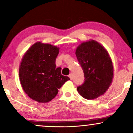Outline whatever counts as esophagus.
<instances>
[{
	"label": "esophagus",
	"mask_w": 133,
	"mask_h": 133,
	"mask_svg": "<svg viewBox=\"0 0 133 133\" xmlns=\"http://www.w3.org/2000/svg\"><path fill=\"white\" fill-rule=\"evenodd\" d=\"M69 78L72 80V74H70L69 76Z\"/></svg>",
	"instance_id": "34e87169"
}]
</instances>
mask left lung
Segmentation results:
<instances>
[{
  "instance_id": "8db88e82",
  "label": "left lung",
  "mask_w": 133,
  "mask_h": 133,
  "mask_svg": "<svg viewBox=\"0 0 133 133\" xmlns=\"http://www.w3.org/2000/svg\"><path fill=\"white\" fill-rule=\"evenodd\" d=\"M76 55L85 77L84 84L77 89L79 94L87 100L103 95L111 84L114 75L108 51L100 43L90 39L78 46Z\"/></svg>"
}]
</instances>
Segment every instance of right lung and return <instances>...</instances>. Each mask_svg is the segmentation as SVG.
<instances>
[{"mask_svg": "<svg viewBox=\"0 0 133 133\" xmlns=\"http://www.w3.org/2000/svg\"><path fill=\"white\" fill-rule=\"evenodd\" d=\"M59 48L36 42L26 51L19 67V79L27 95L39 103H47L58 93V89L70 80L62 76L61 68H56Z\"/></svg>", "mask_w": 133, "mask_h": 133, "instance_id": "right-lung-1", "label": "right lung"}]
</instances>
